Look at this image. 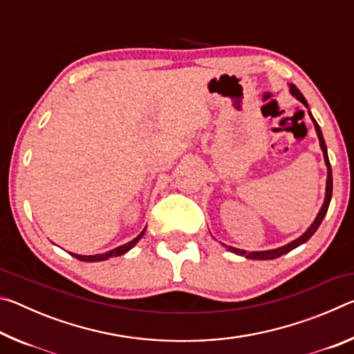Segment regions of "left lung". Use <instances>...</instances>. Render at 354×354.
Here are the masks:
<instances>
[{
    "mask_svg": "<svg viewBox=\"0 0 354 354\" xmlns=\"http://www.w3.org/2000/svg\"><path fill=\"white\" fill-rule=\"evenodd\" d=\"M289 91H290V95L292 97H295L299 103L304 104L308 107V113L310 120H313L314 123V128H315V133H317V137H319V142H320V148H322V153H323V159H325V164H326V189H325V200H323V205L320 207L319 214H317V217L314 218L313 223H310V226L308 227L306 231L303 232L301 236L297 237L295 241H292L289 243L283 245V247H278V248H273V250H263V251H245V250H241V248H234V247H227V245L221 243L223 247L227 248V251H231V253L234 254H239V256H245L247 259H254V261H268V259H277V257L283 256L286 253H289V251L295 250L297 247H299V245L306 243L310 237L314 236V232L319 230L320 223L323 221V218H325V215L328 212V207H329V203H331V196H333V171H331V164H329V159H328V149H326V143H325V139H323V134H322V129L319 127V123L315 122V118L313 117V113H310L309 111V104L306 98L303 97V93L298 91V88L293 86V84H289Z\"/></svg>",
    "mask_w": 354,
    "mask_h": 354,
    "instance_id": "left-lung-1",
    "label": "left lung"
}]
</instances>
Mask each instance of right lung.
I'll use <instances>...</instances> for the list:
<instances>
[{"instance_id":"right-lung-1","label":"right lung","mask_w":354,"mask_h":354,"mask_svg":"<svg viewBox=\"0 0 354 354\" xmlns=\"http://www.w3.org/2000/svg\"><path fill=\"white\" fill-rule=\"evenodd\" d=\"M145 231H147V226L143 227V231L140 232L139 236H137L136 239H133V241L131 242H128V243H124V245H120V247H117V248H113V250H111V251H106V253H101V254H91V256H84V254H76V253H70L71 256L73 257H76V259H80V261H84V262H100V261H107V259H111V257H117V256H122V254H127L128 251L133 248V247H136V243L140 241V239L143 237V234H145Z\"/></svg>"}]
</instances>
